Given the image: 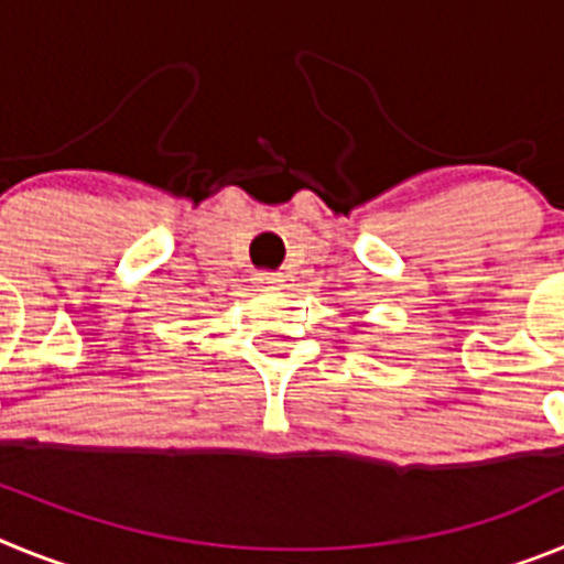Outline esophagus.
Wrapping results in <instances>:
<instances>
[{"label":"esophagus","instance_id":"34e87169","mask_svg":"<svg viewBox=\"0 0 564 564\" xmlns=\"http://www.w3.org/2000/svg\"><path fill=\"white\" fill-rule=\"evenodd\" d=\"M253 282H257V288H262V291H273V288H279L282 282H285V276H282V273H273V271H262L253 276Z\"/></svg>","mask_w":564,"mask_h":564}]
</instances>
